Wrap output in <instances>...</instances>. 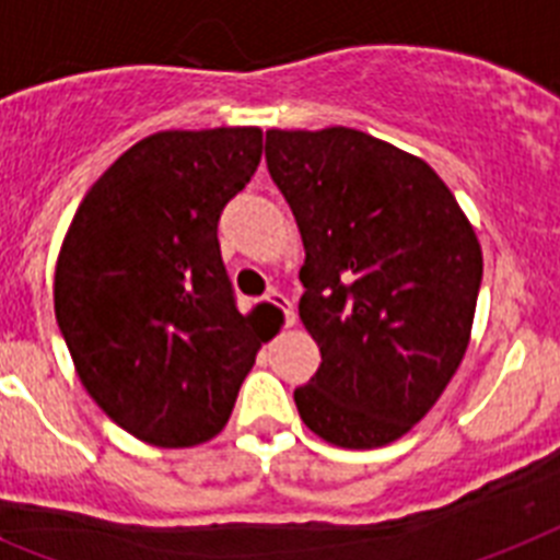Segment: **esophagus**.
I'll list each match as a JSON object with an SVG mask.
<instances>
[{
	"label": "esophagus",
	"instance_id": "1",
	"mask_svg": "<svg viewBox=\"0 0 560 560\" xmlns=\"http://www.w3.org/2000/svg\"><path fill=\"white\" fill-rule=\"evenodd\" d=\"M266 303L283 312L285 326H294V306H291V303H289V298H283L280 291H271V294H266Z\"/></svg>",
	"mask_w": 560,
	"mask_h": 560
}]
</instances>
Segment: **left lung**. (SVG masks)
<instances>
[{
	"label": "left lung",
	"instance_id": "left-lung-1",
	"mask_svg": "<svg viewBox=\"0 0 560 560\" xmlns=\"http://www.w3.org/2000/svg\"><path fill=\"white\" fill-rule=\"evenodd\" d=\"M266 163L306 248L300 320L320 346L300 418L343 450L386 446L466 354L483 277L472 223L420 156L343 125L271 128Z\"/></svg>",
	"mask_w": 560,
	"mask_h": 560
}]
</instances>
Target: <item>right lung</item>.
Returning a JSON list of instances; mask_svg holds the SVG:
<instances>
[{
    "instance_id": "1",
    "label": "right lung",
    "mask_w": 560,
    "mask_h": 560,
    "mask_svg": "<svg viewBox=\"0 0 560 560\" xmlns=\"http://www.w3.org/2000/svg\"><path fill=\"white\" fill-rule=\"evenodd\" d=\"M260 128L160 131L80 202L54 308L85 392L128 435L186 450L223 432L262 337L220 257L225 202L260 165Z\"/></svg>"
}]
</instances>
